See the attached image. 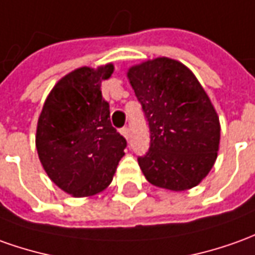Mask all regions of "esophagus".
Masks as SVG:
<instances>
[{
	"label": "esophagus",
	"mask_w": 255,
	"mask_h": 255,
	"mask_svg": "<svg viewBox=\"0 0 255 255\" xmlns=\"http://www.w3.org/2000/svg\"><path fill=\"white\" fill-rule=\"evenodd\" d=\"M129 133H130V130H129V128H128V126H125V128L121 129V134H124L126 138H129Z\"/></svg>",
	"instance_id": "obj_1"
}]
</instances>
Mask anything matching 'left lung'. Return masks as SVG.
I'll use <instances>...</instances> for the list:
<instances>
[{
	"instance_id": "left-lung-1",
	"label": "left lung",
	"mask_w": 255,
	"mask_h": 255,
	"mask_svg": "<svg viewBox=\"0 0 255 255\" xmlns=\"http://www.w3.org/2000/svg\"><path fill=\"white\" fill-rule=\"evenodd\" d=\"M131 87L150 129V147L137 158L154 186L183 191L197 186L217 159L221 126L201 84L183 64L157 58L131 66Z\"/></svg>"
}]
</instances>
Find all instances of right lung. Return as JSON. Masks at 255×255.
Returning <instances> with one entry per match:
<instances>
[{"instance_id":"1","label":"right lung","mask_w":255,"mask_h":255,"mask_svg":"<svg viewBox=\"0 0 255 255\" xmlns=\"http://www.w3.org/2000/svg\"><path fill=\"white\" fill-rule=\"evenodd\" d=\"M112 72V64L71 72L51 90L38 118L40 162L51 180L75 197L104 190L128 145L111 124L100 89Z\"/></svg>"}]
</instances>
